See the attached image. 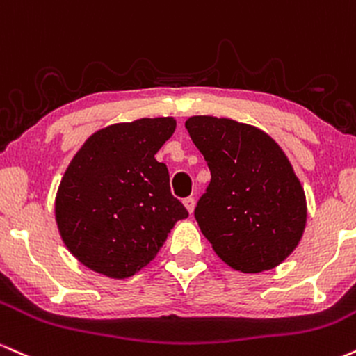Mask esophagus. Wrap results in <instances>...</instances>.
<instances>
[{
    "label": "esophagus",
    "mask_w": 356,
    "mask_h": 356,
    "mask_svg": "<svg viewBox=\"0 0 356 356\" xmlns=\"http://www.w3.org/2000/svg\"><path fill=\"white\" fill-rule=\"evenodd\" d=\"M195 198L193 196H188V198H185L183 200V204H185L186 207V210H188V213H193V210H195Z\"/></svg>",
    "instance_id": "esophagus-1"
}]
</instances>
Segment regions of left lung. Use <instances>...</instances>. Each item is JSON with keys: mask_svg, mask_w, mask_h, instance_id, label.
Listing matches in <instances>:
<instances>
[{"mask_svg": "<svg viewBox=\"0 0 356 356\" xmlns=\"http://www.w3.org/2000/svg\"><path fill=\"white\" fill-rule=\"evenodd\" d=\"M185 127L211 173L195 218L213 250L243 273L278 266L302 240L307 200L293 166L260 128L216 116Z\"/></svg>", "mask_w": 356, "mask_h": 356, "instance_id": "left-lung-1", "label": "left lung"}]
</instances>
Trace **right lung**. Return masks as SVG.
<instances>
[{
  "label": "right lung",
  "instance_id": "1",
  "mask_svg": "<svg viewBox=\"0 0 356 356\" xmlns=\"http://www.w3.org/2000/svg\"><path fill=\"white\" fill-rule=\"evenodd\" d=\"M175 128L171 116L110 124L71 160L54 216L66 248L90 270L116 280L133 277L188 216L171 195L168 168L154 158Z\"/></svg>",
  "mask_w": 356,
  "mask_h": 356
}]
</instances>
